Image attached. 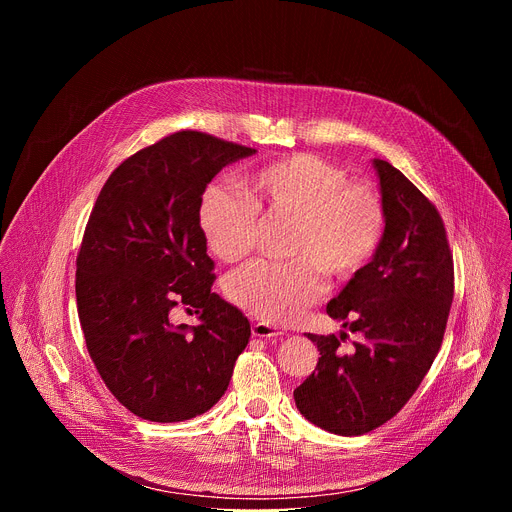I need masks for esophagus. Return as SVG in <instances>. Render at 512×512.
Returning <instances> with one entry per match:
<instances>
[{
    "label": "esophagus",
    "instance_id": "esophagus-1",
    "mask_svg": "<svg viewBox=\"0 0 512 512\" xmlns=\"http://www.w3.org/2000/svg\"><path fill=\"white\" fill-rule=\"evenodd\" d=\"M251 332H253V336H257V338H277V336L283 334L279 328H275V326H271V324H265V322H255V324L251 326Z\"/></svg>",
    "mask_w": 512,
    "mask_h": 512
}]
</instances>
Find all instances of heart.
Returning a JSON list of instances; mask_svg holds the SVG:
<instances>
[{
  "label": "heart",
  "mask_w": 512,
  "mask_h": 512,
  "mask_svg": "<svg viewBox=\"0 0 512 512\" xmlns=\"http://www.w3.org/2000/svg\"><path fill=\"white\" fill-rule=\"evenodd\" d=\"M247 196L210 184L198 208L208 249L225 263L251 255L259 214L294 218L289 263L255 261L227 281V296L265 322H294L324 294V273L348 279L377 255L387 227L385 202L369 182L314 154L273 160L245 180Z\"/></svg>",
  "instance_id": "obj_1"
}]
</instances>
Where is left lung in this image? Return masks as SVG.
Segmentation results:
<instances>
[{
	"mask_svg": "<svg viewBox=\"0 0 512 512\" xmlns=\"http://www.w3.org/2000/svg\"><path fill=\"white\" fill-rule=\"evenodd\" d=\"M375 168L387 210L383 243L326 308L358 340L344 354L348 334H308L320 358L294 391L300 413L338 435L369 433L405 407L440 352L454 298L440 212L389 162Z\"/></svg>",
	"mask_w": 512,
	"mask_h": 512,
	"instance_id": "left-lung-1",
	"label": "left lung"
}]
</instances>
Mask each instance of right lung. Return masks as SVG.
<instances>
[{
    "mask_svg": "<svg viewBox=\"0 0 512 512\" xmlns=\"http://www.w3.org/2000/svg\"><path fill=\"white\" fill-rule=\"evenodd\" d=\"M247 145L182 129L123 160L101 188L77 255L87 350L133 415L172 423L221 399L245 350L247 316L212 294L216 279L198 208L206 184ZM174 307L198 327H172Z\"/></svg>",
    "mask_w": 512,
    "mask_h": 512,
    "instance_id": "right-lung-1",
    "label": "right lung"
}]
</instances>
